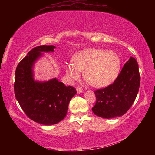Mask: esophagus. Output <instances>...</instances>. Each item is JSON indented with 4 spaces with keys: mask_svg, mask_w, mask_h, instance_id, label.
<instances>
[{
    "mask_svg": "<svg viewBox=\"0 0 155 155\" xmlns=\"http://www.w3.org/2000/svg\"><path fill=\"white\" fill-rule=\"evenodd\" d=\"M76 90H77V91L78 94H81V93L83 92V89L81 88V87H79V86H77V87H76Z\"/></svg>",
    "mask_w": 155,
    "mask_h": 155,
    "instance_id": "1",
    "label": "esophagus"
}]
</instances>
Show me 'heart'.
<instances>
[{"mask_svg": "<svg viewBox=\"0 0 155 155\" xmlns=\"http://www.w3.org/2000/svg\"><path fill=\"white\" fill-rule=\"evenodd\" d=\"M121 61L118 54L112 51L89 48L77 52L72 64L66 67V72L71 78H78L80 72L91 86L106 87L114 82L119 74Z\"/></svg>", "mask_w": 155, "mask_h": 155, "instance_id": "b5f03b06", "label": "heart"}]
</instances>
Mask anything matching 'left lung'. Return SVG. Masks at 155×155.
<instances>
[{
    "label": "left lung",
    "mask_w": 155,
    "mask_h": 155,
    "mask_svg": "<svg viewBox=\"0 0 155 155\" xmlns=\"http://www.w3.org/2000/svg\"><path fill=\"white\" fill-rule=\"evenodd\" d=\"M140 85L139 66L130 57L114 83L96 90V103L92 111L103 118L120 117L127 112L137 97Z\"/></svg>",
    "instance_id": "8db88e82"
}]
</instances>
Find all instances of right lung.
I'll list each match as a JSON object with an SVG mask.
<instances>
[{
  "label": "right lung",
  "mask_w": 155,
  "mask_h": 155,
  "mask_svg": "<svg viewBox=\"0 0 155 155\" xmlns=\"http://www.w3.org/2000/svg\"><path fill=\"white\" fill-rule=\"evenodd\" d=\"M54 46H40L33 48L15 70L14 92L21 108L30 119L43 125L61 122L67 114L70 100L77 94L75 88L66 87L57 78L48 81L34 78L35 63L44 52H54Z\"/></svg>",
  "instance_id": "add662e5"
}]
</instances>
